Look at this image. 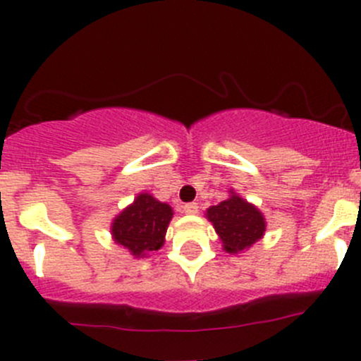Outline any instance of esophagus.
<instances>
[{
  "instance_id": "1",
  "label": "esophagus",
  "mask_w": 361,
  "mask_h": 361,
  "mask_svg": "<svg viewBox=\"0 0 361 361\" xmlns=\"http://www.w3.org/2000/svg\"><path fill=\"white\" fill-rule=\"evenodd\" d=\"M197 211H199L197 202H188L183 206V213L188 214V216H190V214H197Z\"/></svg>"
}]
</instances>
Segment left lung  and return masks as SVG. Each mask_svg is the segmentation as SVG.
<instances>
[{
  "label": "left lung",
  "instance_id": "1",
  "mask_svg": "<svg viewBox=\"0 0 361 361\" xmlns=\"http://www.w3.org/2000/svg\"><path fill=\"white\" fill-rule=\"evenodd\" d=\"M228 197L206 209V218L214 227L227 253H241L260 241L267 228L264 213L255 204L228 190Z\"/></svg>",
  "mask_w": 361,
  "mask_h": 361
}]
</instances>
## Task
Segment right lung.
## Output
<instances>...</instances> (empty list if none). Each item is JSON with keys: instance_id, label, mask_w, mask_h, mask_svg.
Here are the masks:
<instances>
[{"instance_id": "1", "label": "right lung", "mask_w": 361, "mask_h": 361, "mask_svg": "<svg viewBox=\"0 0 361 361\" xmlns=\"http://www.w3.org/2000/svg\"><path fill=\"white\" fill-rule=\"evenodd\" d=\"M173 218V207L160 202L148 192H141L111 221V239L134 258L150 257L166 243V232Z\"/></svg>"}]
</instances>
